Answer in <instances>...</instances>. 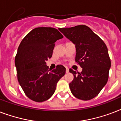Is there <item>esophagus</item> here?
Here are the masks:
<instances>
[{"mask_svg": "<svg viewBox=\"0 0 121 121\" xmlns=\"http://www.w3.org/2000/svg\"><path fill=\"white\" fill-rule=\"evenodd\" d=\"M69 72V69L68 68H66V73H68Z\"/></svg>", "mask_w": 121, "mask_h": 121, "instance_id": "obj_1", "label": "esophagus"}]
</instances>
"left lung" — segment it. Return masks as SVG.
<instances>
[{
    "label": "left lung",
    "mask_w": 121,
    "mask_h": 121,
    "mask_svg": "<svg viewBox=\"0 0 121 121\" xmlns=\"http://www.w3.org/2000/svg\"><path fill=\"white\" fill-rule=\"evenodd\" d=\"M58 29L75 45V61L82 68V72L78 73L70 69L74 77L69 83L70 90L77 99H92L99 94L108 80L111 63L107 46L86 26Z\"/></svg>",
    "instance_id": "left-lung-1"
}]
</instances>
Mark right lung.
<instances>
[{
    "label": "right lung",
    "mask_w": 121,
    "mask_h": 121,
    "mask_svg": "<svg viewBox=\"0 0 121 121\" xmlns=\"http://www.w3.org/2000/svg\"><path fill=\"white\" fill-rule=\"evenodd\" d=\"M63 35L53 27L33 29L22 40L15 58L17 79L26 95L35 102L47 100L53 95L66 68L61 65L49 72L46 61L53 55L55 42Z\"/></svg>",
    "instance_id": "add662e5"
}]
</instances>
